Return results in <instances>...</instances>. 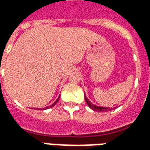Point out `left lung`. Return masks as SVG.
<instances>
[{
    "mask_svg": "<svg viewBox=\"0 0 150 150\" xmlns=\"http://www.w3.org/2000/svg\"><path fill=\"white\" fill-rule=\"evenodd\" d=\"M84 98H85V101H86V103L88 104V106L91 108L92 110L96 111V112H108V111L112 110L110 108H103V107H98V106H96V105H94V104H91V102L88 100V98L86 97V96H84Z\"/></svg>",
    "mask_w": 150,
    "mask_h": 150,
    "instance_id": "obj_1",
    "label": "left lung"
}]
</instances>
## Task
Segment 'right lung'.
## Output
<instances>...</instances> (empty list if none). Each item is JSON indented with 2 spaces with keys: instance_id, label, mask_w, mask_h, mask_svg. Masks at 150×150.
I'll use <instances>...</instances> for the list:
<instances>
[{
  "instance_id": "1",
  "label": "right lung",
  "mask_w": 150,
  "mask_h": 150,
  "mask_svg": "<svg viewBox=\"0 0 150 150\" xmlns=\"http://www.w3.org/2000/svg\"><path fill=\"white\" fill-rule=\"evenodd\" d=\"M59 97H60V96H59ZM59 97L58 98V100H56L55 102H54V104H52V105H50V107H47V108H46V109H47V108H52V107H54V105H55V104H56V103H57V102H58V101H59ZM46 108H44V109H46Z\"/></svg>"
}]
</instances>
